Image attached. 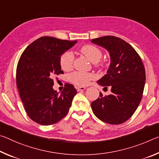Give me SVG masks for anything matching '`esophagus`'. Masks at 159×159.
Returning <instances> with one entry per match:
<instances>
[{"mask_svg":"<svg viewBox=\"0 0 159 159\" xmlns=\"http://www.w3.org/2000/svg\"><path fill=\"white\" fill-rule=\"evenodd\" d=\"M86 89L85 87H77L76 88V90L78 92H79V91H82V90H84Z\"/></svg>","mask_w":159,"mask_h":159,"instance_id":"1","label":"esophagus"}]
</instances>
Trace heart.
Returning <instances> with one entry per match:
<instances>
[{
  "label": "heart",
  "mask_w": 159,
  "mask_h": 159,
  "mask_svg": "<svg viewBox=\"0 0 159 159\" xmlns=\"http://www.w3.org/2000/svg\"><path fill=\"white\" fill-rule=\"evenodd\" d=\"M80 52L93 63H98L101 60L102 53L98 47L93 45H85L80 48ZM74 55L70 52H65L61 55L60 63L61 69L64 71H69L73 66ZM95 76L90 73L75 71L69 76V80L74 84L79 86H85L90 80H93Z\"/></svg>",
  "instance_id": "1"
}]
</instances>
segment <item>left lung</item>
<instances>
[{"label": "left lung", "instance_id": "left-lung-1", "mask_svg": "<svg viewBox=\"0 0 159 159\" xmlns=\"http://www.w3.org/2000/svg\"><path fill=\"white\" fill-rule=\"evenodd\" d=\"M91 42L109 53L111 62L107 74L98 83L104 88L109 86L111 92L105 96L99 93L91 108L102 121L120 124L133 116L141 101L146 79L144 66L135 50L120 38L102 36Z\"/></svg>", "mask_w": 159, "mask_h": 159}]
</instances>
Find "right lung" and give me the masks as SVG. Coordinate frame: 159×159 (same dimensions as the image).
<instances>
[{
    "instance_id": "add662e5",
    "label": "right lung",
    "mask_w": 159,
    "mask_h": 159,
    "mask_svg": "<svg viewBox=\"0 0 159 159\" xmlns=\"http://www.w3.org/2000/svg\"><path fill=\"white\" fill-rule=\"evenodd\" d=\"M76 43L44 36L21 54L16 73L17 86L26 114L39 124L52 125L68 114L77 91L73 85L66 83L60 94L52 88V79L63 73L61 55Z\"/></svg>"
}]
</instances>
